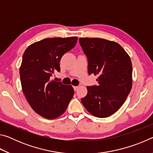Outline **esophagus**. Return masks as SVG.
I'll list each match as a JSON object with an SVG mask.
<instances>
[{
  "mask_svg": "<svg viewBox=\"0 0 153 153\" xmlns=\"http://www.w3.org/2000/svg\"><path fill=\"white\" fill-rule=\"evenodd\" d=\"M73 88H74V89L75 91H76V90H77V88H78V86H73Z\"/></svg>",
  "mask_w": 153,
  "mask_h": 153,
  "instance_id": "obj_1",
  "label": "esophagus"
}]
</instances>
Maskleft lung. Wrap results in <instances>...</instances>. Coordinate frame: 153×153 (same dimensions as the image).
Listing matches in <instances>:
<instances>
[{
  "mask_svg": "<svg viewBox=\"0 0 153 153\" xmlns=\"http://www.w3.org/2000/svg\"><path fill=\"white\" fill-rule=\"evenodd\" d=\"M79 41L88 59V74L98 76V84L87 86L88 94L81 101L95 117H109L122 106L131 90L130 58L113 41L98 38H81Z\"/></svg>",
  "mask_w": 153,
  "mask_h": 153,
  "instance_id": "8db88e82",
  "label": "left lung"
}]
</instances>
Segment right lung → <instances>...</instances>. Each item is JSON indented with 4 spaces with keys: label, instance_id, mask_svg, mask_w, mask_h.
Returning a JSON list of instances; mask_svg holds the SVG:
<instances>
[{
    "label": "right lung",
    "instance_id": "right-lung-1",
    "mask_svg": "<svg viewBox=\"0 0 153 153\" xmlns=\"http://www.w3.org/2000/svg\"><path fill=\"white\" fill-rule=\"evenodd\" d=\"M77 37L46 38L33 43L24 52L19 69L22 90L32 109L53 120L61 115L73 98L71 86L51 80L61 70L59 61L76 46Z\"/></svg>",
    "mask_w": 153,
    "mask_h": 153
}]
</instances>
